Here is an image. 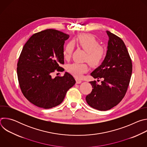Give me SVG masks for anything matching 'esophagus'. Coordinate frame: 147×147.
<instances>
[{
	"instance_id": "1",
	"label": "esophagus",
	"mask_w": 147,
	"mask_h": 147,
	"mask_svg": "<svg viewBox=\"0 0 147 147\" xmlns=\"http://www.w3.org/2000/svg\"><path fill=\"white\" fill-rule=\"evenodd\" d=\"M76 83H77V84H80V83H81V82H82L81 80H78V79H76Z\"/></svg>"
}]
</instances>
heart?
I'll list each match as a JSON object with an SVG mask.
<instances>
[{
    "label": "heart",
    "instance_id": "heart-1",
    "mask_svg": "<svg viewBox=\"0 0 147 147\" xmlns=\"http://www.w3.org/2000/svg\"><path fill=\"white\" fill-rule=\"evenodd\" d=\"M74 44H76L87 52L85 60L88 61L92 66H97L100 65L105 56V50L99 45V41L93 35L83 34L78 35L72 42H69L67 44L63 51L65 59H69L71 57L74 49ZM67 70L74 77L80 78L84 73L88 70V66L86 63H73L67 66Z\"/></svg>",
    "mask_w": 147,
    "mask_h": 147
}]
</instances>
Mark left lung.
<instances>
[{
  "label": "left lung",
  "instance_id": "1",
  "mask_svg": "<svg viewBox=\"0 0 147 147\" xmlns=\"http://www.w3.org/2000/svg\"><path fill=\"white\" fill-rule=\"evenodd\" d=\"M108 50L102 64L91 76L102 78L101 84L90 81L91 92L86 99L89 105L99 111H108L116 106L124 98L129 85L132 62L123 40L109 31Z\"/></svg>",
  "mask_w": 147,
  "mask_h": 147
}]
</instances>
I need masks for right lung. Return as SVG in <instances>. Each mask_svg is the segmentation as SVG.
Listing matches in <instances>:
<instances>
[{"mask_svg":"<svg viewBox=\"0 0 147 147\" xmlns=\"http://www.w3.org/2000/svg\"><path fill=\"white\" fill-rule=\"evenodd\" d=\"M69 35L48 29L32 35L24 45L17 68L19 85L24 96L35 106L50 109L60 105L76 83L65 72L52 77L55 70L63 71L65 42Z\"/></svg>","mask_w":147,"mask_h":147,"instance_id":"right-lung-1","label":"right lung"}]
</instances>
